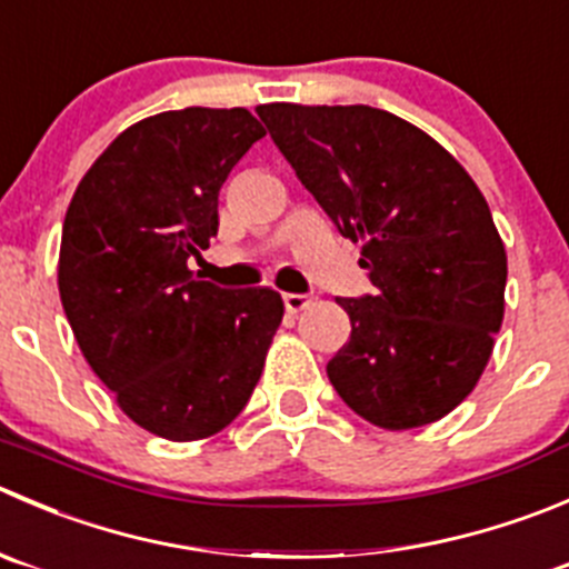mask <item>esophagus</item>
<instances>
[{"label": "esophagus", "mask_w": 569, "mask_h": 569, "mask_svg": "<svg viewBox=\"0 0 569 569\" xmlns=\"http://www.w3.org/2000/svg\"><path fill=\"white\" fill-rule=\"evenodd\" d=\"M283 306H286V311L289 313H297V311H302V308H308L311 306V297L308 295H283Z\"/></svg>", "instance_id": "1"}]
</instances>
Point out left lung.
I'll return each instance as SVG.
<instances>
[{"label": "left lung", "instance_id": "obj_1", "mask_svg": "<svg viewBox=\"0 0 569 569\" xmlns=\"http://www.w3.org/2000/svg\"><path fill=\"white\" fill-rule=\"evenodd\" d=\"M258 116L375 291L339 297L350 341L328 361L341 400L386 431L453 411L503 325L506 247L467 169L428 132L369 104H258Z\"/></svg>", "mask_w": 569, "mask_h": 569}]
</instances>
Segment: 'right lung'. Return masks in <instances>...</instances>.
<instances>
[{"label": "right lung", "instance_id": "right-lung-1", "mask_svg": "<svg viewBox=\"0 0 569 569\" xmlns=\"http://www.w3.org/2000/svg\"><path fill=\"white\" fill-rule=\"evenodd\" d=\"M247 108L150 116L110 141L63 219L58 289L74 339L121 411L169 442L228 428L250 400L283 300L219 289L189 258L219 228V189L258 138Z\"/></svg>", "mask_w": 569, "mask_h": 569}]
</instances>
